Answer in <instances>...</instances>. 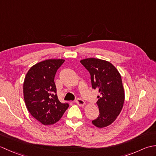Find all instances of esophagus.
Returning a JSON list of instances; mask_svg holds the SVG:
<instances>
[{
	"mask_svg": "<svg viewBox=\"0 0 156 156\" xmlns=\"http://www.w3.org/2000/svg\"><path fill=\"white\" fill-rule=\"evenodd\" d=\"M76 103L80 106V107H84V106L86 105L85 102L83 100H82L81 98H77L76 99Z\"/></svg>",
	"mask_w": 156,
	"mask_h": 156,
	"instance_id": "1",
	"label": "esophagus"
}]
</instances>
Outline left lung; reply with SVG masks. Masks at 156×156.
Listing matches in <instances>:
<instances>
[{"label": "left lung", "mask_w": 156, "mask_h": 156, "mask_svg": "<svg viewBox=\"0 0 156 156\" xmlns=\"http://www.w3.org/2000/svg\"><path fill=\"white\" fill-rule=\"evenodd\" d=\"M80 63L90 72L92 88L99 93L97 104L100 114L92 124L98 128L107 127L116 120L123 107L125 91L121 76L111 63L103 59L87 58Z\"/></svg>", "instance_id": "8db88e82"}]
</instances>
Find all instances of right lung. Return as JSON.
<instances>
[{
	"label": "right lung",
	"mask_w": 156,
	"mask_h": 156,
	"mask_svg": "<svg viewBox=\"0 0 156 156\" xmlns=\"http://www.w3.org/2000/svg\"><path fill=\"white\" fill-rule=\"evenodd\" d=\"M63 59H49L34 65L23 82V96L30 114L44 125L58 122L69 107L58 100L54 82L55 73L64 62Z\"/></svg>",
	"instance_id": "obj_1"
}]
</instances>
